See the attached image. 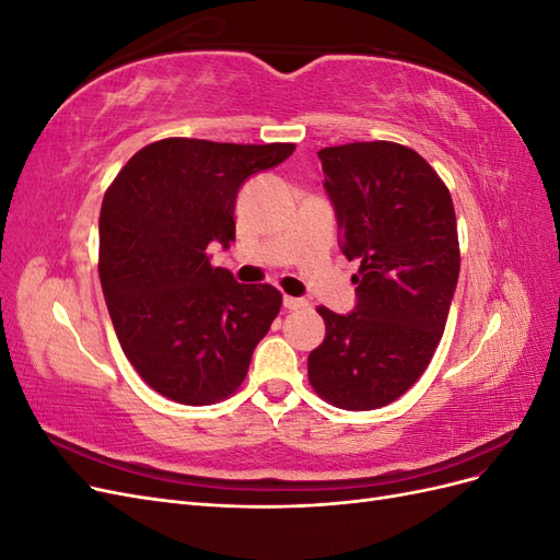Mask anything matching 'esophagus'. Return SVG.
Segmentation results:
<instances>
[{
  "label": "esophagus",
  "instance_id": "obj_1",
  "mask_svg": "<svg viewBox=\"0 0 560 560\" xmlns=\"http://www.w3.org/2000/svg\"><path fill=\"white\" fill-rule=\"evenodd\" d=\"M282 303H284V308H290V311H303V308H308V301H306V299H299V296H284Z\"/></svg>",
  "mask_w": 560,
  "mask_h": 560
}]
</instances>
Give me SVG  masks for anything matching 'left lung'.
<instances>
[{
  "mask_svg": "<svg viewBox=\"0 0 560 560\" xmlns=\"http://www.w3.org/2000/svg\"><path fill=\"white\" fill-rule=\"evenodd\" d=\"M338 245L360 259L358 303L325 306V341L308 354L315 393L346 411L395 401L442 341L460 273L453 200L432 165L395 142L319 149Z\"/></svg>",
  "mask_w": 560,
  "mask_h": 560,
  "instance_id": "obj_1",
  "label": "left lung"
}]
</instances>
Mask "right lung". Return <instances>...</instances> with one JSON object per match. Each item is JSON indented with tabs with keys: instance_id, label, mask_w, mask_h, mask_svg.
I'll return each instance as SVG.
<instances>
[{
	"instance_id": "obj_1",
	"label": "right lung",
	"mask_w": 560,
	"mask_h": 560,
	"mask_svg": "<svg viewBox=\"0 0 560 560\" xmlns=\"http://www.w3.org/2000/svg\"><path fill=\"white\" fill-rule=\"evenodd\" d=\"M294 144L167 138L140 149L100 210V282L128 362L159 395L206 406L233 395L282 306L270 284L214 268L235 241V196Z\"/></svg>"
}]
</instances>
